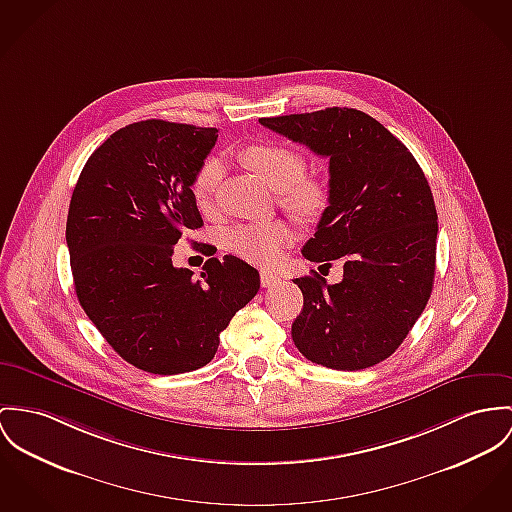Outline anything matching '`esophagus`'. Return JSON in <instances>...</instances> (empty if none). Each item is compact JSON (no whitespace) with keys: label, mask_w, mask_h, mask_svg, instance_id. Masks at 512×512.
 <instances>
[{"label":"esophagus","mask_w":512,"mask_h":512,"mask_svg":"<svg viewBox=\"0 0 512 512\" xmlns=\"http://www.w3.org/2000/svg\"><path fill=\"white\" fill-rule=\"evenodd\" d=\"M278 280H280V276L273 273V271H261V284H263L265 288L273 286Z\"/></svg>","instance_id":"1"}]
</instances>
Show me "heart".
Here are the masks:
<instances>
[{
	"instance_id": "obj_1",
	"label": "heart",
	"mask_w": 512,
	"mask_h": 512,
	"mask_svg": "<svg viewBox=\"0 0 512 512\" xmlns=\"http://www.w3.org/2000/svg\"><path fill=\"white\" fill-rule=\"evenodd\" d=\"M245 165L276 193L282 206L298 218H312L325 204V187L306 173L304 156L284 144H257L243 152ZM224 177V161L208 156L200 163L193 179V195L200 208H210ZM294 230L284 222L239 226L230 232L228 247L237 257L273 265L286 245L294 241Z\"/></svg>"
}]
</instances>
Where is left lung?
I'll list each match as a JSON object with an SVG mask.
<instances>
[{"label": "left lung", "instance_id": "8db88e82", "mask_svg": "<svg viewBox=\"0 0 512 512\" xmlns=\"http://www.w3.org/2000/svg\"><path fill=\"white\" fill-rule=\"evenodd\" d=\"M259 122L329 158V206L302 255L327 267L343 259V280L294 278L304 294L294 345L333 370L386 360L433 292L438 216L423 169L388 128L356 109Z\"/></svg>", "mask_w": 512, "mask_h": 512}]
</instances>
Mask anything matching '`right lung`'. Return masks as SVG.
Instances as JSON below:
<instances>
[{
  "mask_svg": "<svg viewBox=\"0 0 512 512\" xmlns=\"http://www.w3.org/2000/svg\"><path fill=\"white\" fill-rule=\"evenodd\" d=\"M216 138V128L156 118L128 124L87 159L70 202L79 304L115 353L150 374L208 364L261 286L234 255L208 259L198 278L171 261L183 232L202 226L191 187Z\"/></svg>",
  "mask_w": 512,
  "mask_h": 512,
  "instance_id": "1",
  "label": "right lung"
}]
</instances>
